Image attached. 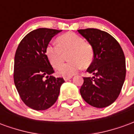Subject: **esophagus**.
Masks as SVG:
<instances>
[{
    "label": "esophagus",
    "instance_id": "esophagus-1",
    "mask_svg": "<svg viewBox=\"0 0 134 134\" xmlns=\"http://www.w3.org/2000/svg\"><path fill=\"white\" fill-rule=\"evenodd\" d=\"M72 76H70V77H64L63 78H64V80H65V81H67V80H70V79L72 78Z\"/></svg>",
    "mask_w": 134,
    "mask_h": 134
}]
</instances>
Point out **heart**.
I'll return each mask as SVG.
<instances>
[{
    "label": "heart",
    "mask_w": 134,
    "mask_h": 134,
    "mask_svg": "<svg viewBox=\"0 0 134 134\" xmlns=\"http://www.w3.org/2000/svg\"><path fill=\"white\" fill-rule=\"evenodd\" d=\"M57 44H49L46 48V54L54 68H58L64 61V54L70 52V62L62 65L58 73L63 76H72L82 67H87L94 59V49L92 44L84 41L83 38L72 32L59 36Z\"/></svg>",
    "instance_id": "heart-1"
}]
</instances>
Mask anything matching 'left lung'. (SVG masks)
<instances>
[{
  "mask_svg": "<svg viewBox=\"0 0 134 134\" xmlns=\"http://www.w3.org/2000/svg\"><path fill=\"white\" fill-rule=\"evenodd\" d=\"M93 45L94 59L87 72L93 77H83L80 90L87 103L105 108L118 98L126 77V60L122 48L112 36L97 29L77 31Z\"/></svg>",
  "mask_w": 134,
  "mask_h": 134,
  "instance_id": "8db88e82",
  "label": "left lung"
}]
</instances>
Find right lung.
Listing matches in <instances>:
<instances>
[{
  "instance_id": "1",
  "label": "right lung",
  "mask_w": 134,
  "mask_h": 134,
  "mask_svg": "<svg viewBox=\"0 0 134 134\" xmlns=\"http://www.w3.org/2000/svg\"><path fill=\"white\" fill-rule=\"evenodd\" d=\"M61 31L37 29L25 36L16 49L14 83L22 101L36 110H47L55 103L64 82L62 77L52 75L54 71L46 54L51 39Z\"/></svg>"
}]
</instances>
